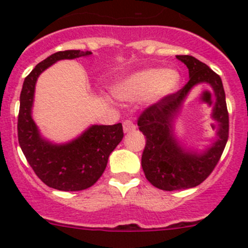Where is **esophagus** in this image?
Returning a JSON list of instances; mask_svg holds the SVG:
<instances>
[{"label": "esophagus", "mask_w": 248, "mask_h": 248, "mask_svg": "<svg viewBox=\"0 0 248 248\" xmlns=\"http://www.w3.org/2000/svg\"><path fill=\"white\" fill-rule=\"evenodd\" d=\"M122 126H124V133H131V132H133L134 129H136V124H134L131 120H124Z\"/></svg>", "instance_id": "1"}]
</instances>
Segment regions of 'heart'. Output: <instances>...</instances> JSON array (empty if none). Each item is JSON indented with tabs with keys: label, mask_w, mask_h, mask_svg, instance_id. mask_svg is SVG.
<instances>
[{
	"label": "heart",
	"mask_w": 248,
	"mask_h": 248,
	"mask_svg": "<svg viewBox=\"0 0 248 248\" xmlns=\"http://www.w3.org/2000/svg\"><path fill=\"white\" fill-rule=\"evenodd\" d=\"M180 76L174 69L147 68L122 79L115 86V94L124 101H136L145 96L159 98L177 87Z\"/></svg>",
	"instance_id": "heart-1"
}]
</instances>
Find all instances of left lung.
I'll list each match as a JSON object with an SVG mask.
<instances>
[{
	"label": "left lung",
	"mask_w": 248,
	"mask_h": 248,
	"mask_svg": "<svg viewBox=\"0 0 248 248\" xmlns=\"http://www.w3.org/2000/svg\"><path fill=\"white\" fill-rule=\"evenodd\" d=\"M189 72L181 90L147 107L138 119L139 131L146 138L141 167L147 181L163 191L186 189L201 185L218 163L229 137V115L223 84L218 74L189 55H177ZM206 82L217 94L213 117L219 122V139L204 154L187 153L172 136V120L194 84Z\"/></svg>",
	"instance_id": "left-lung-1"
}]
</instances>
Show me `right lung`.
<instances>
[{
  "mask_svg": "<svg viewBox=\"0 0 248 248\" xmlns=\"http://www.w3.org/2000/svg\"><path fill=\"white\" fill-rule=\"evenodd\" d=\"M91 51L64 50L39 62L25 78L20 93L17 139L27 162L37 176L59 191H82L93 186L107 168L109 155L124 138L121 124L90 127L79 138L64 145H54L42 139L32 120L37 78L59 60L89 56Z\"/></svg>",
  "mask_w": 248,
  "mask_h": 248,
  "instance_id": "obj_1",
  "label": "right lung"
}]
</instances>
